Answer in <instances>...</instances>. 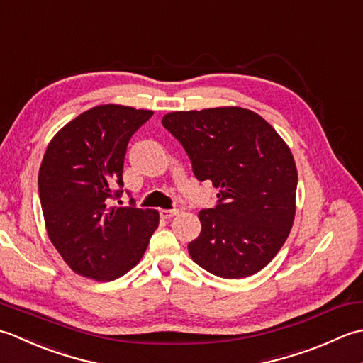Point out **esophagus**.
Wrapping results in <instances>:
<instances>
[{"instance_id": "esophagus-1", "label": "esophagus", "mask_w": 363, "mask_h": 363, "mask_svg": "<svg viewBox=\"0 0 363 363\" xmlns=\"http://www.w3.org/2000/svg\"><path fill=\"white\" fill-rule=\"evenodd\" d=\"M177 213H179L177 210H161V211H160V216H161L162 219H171V218L175 216Z\"/></svg>"}]
</instances>
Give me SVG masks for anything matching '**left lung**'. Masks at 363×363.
<instances>
[{"mask_svg": "<svg viewBox=\"0 0 363 363\" xmlns=\"http://www.w3.org/2000/svg\"><path fill=\"white\" fill-rule=\"evenodd\" d=\"M161 123L184 147L197 180L219 188L218 205L199 213L201 235L188 244L192 260L224 279L263 269L296 214L290 147L262 116L240 106L175 111Z\"/></svg>", "mask_w": 363, "mask_h": 363, "instance_id": "left-lung-1", "label": "left lung"}]
</instances>
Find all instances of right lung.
Instances as JSON below:
<instances>
[{"mask_svg": "<svg viewBox=\"0 0 363 363\" xmlns=\"http://www.w3.org/2000/svg\"><path fill=\"white\" fill-rule=\"evenodd\" d=\"M153 111L100 105L84 111L50 140L39 196L50 241L77 274L108 282L143 258L157 230V210L108 206L122 194L123 160L135 131Z\"/></svg>", "mask_w": 363, "mask_h": 363, "instance_id": "1", "label": "right lung"}]
</instances>
